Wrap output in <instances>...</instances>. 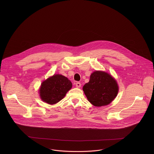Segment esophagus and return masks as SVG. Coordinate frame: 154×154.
<instances>
[{"instance_id":"34e87169","label":"esophagus","mask_w":154,"mask_h":154,"mask_svg":"<svg viewBox=\"0 0 154 154\" xmlns=\"http://www.w3.org/2000/svg\"><path fill=\"white\" fill-rule=\"evenodd\" d=\"M76 87L77 88H80V87H81V83H80V82H76Z\"/></svg>"}]
</instances>
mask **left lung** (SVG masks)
Wrapping results in <instances>:
<instances>
[{"mask_svg": "<svg viewBox=\"0 0 154 154\" xmlns=\"http://www.w3.org/2000/svg\"><path fill=\"white\" fill-rule=\"evenodd\" d=\"M83 91L88 101L95 107L109 105L116 97L119 87L116 80L109 73L96 70L90 76Z\"/></svg>", "mask_w": 154, "mask_h": 154, "instance_id": "left-lung-1", "label": "left lung"}]
</instances>
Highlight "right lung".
<instances>
[{
    "label": "right lung",
    "instance_id": "obj_1",
    "mask_svg": "<svg viewBox=\"0 0 154 154\" xmlns=\"http://www.w3.org/2000/svg\"><path fill=\"white\" fill-rule=\"evenodd\" d=\"M72 87L65 76L56 74L44 81L39 89L40 98L48 104H54L62 100Z\"/></svg>",
    "mask_w": 154,
    "mask_h": 154
}]
</instances>
